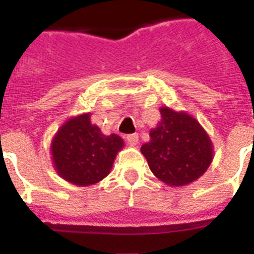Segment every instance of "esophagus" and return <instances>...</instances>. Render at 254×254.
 I'll return each mask as SVG.
<instances>
[{
  "instance_id": "esophagus-1",
  "label": "esophagus",
  "mask_w": 254,
  "mask_h": 254,
  "mask_svg": "<svg viewBox=\"0 0 254 254\" xmlns=\"http://www.w3.org/2000/svg\"><path fill=\"white\" fill-rule=\"evenodd\" d=\"M127 139L131 146H135V145L138 143V134H137V133H134V134H127Z\"/></svg>"
}]
</instances>
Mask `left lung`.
Masks as SVG:
<instances>
[{"mask_svg":"<svg viewBox=\"0 0 254 254\" xmlns=\"http://www.w3.org/2000/svg\"><path fill=\"white\" fill-rule=\"evenodd\" d=\"M161 121L141 146L151 173L170 186H186L205 173L213 158L211 138L186 112L161 108Z\"/></svg>","mask_w":254,"mask_h":254,"instance_id":"obj_1","label":"left lung"}]
</instances>
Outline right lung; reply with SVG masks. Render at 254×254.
Wrapping results in <instances>:
<instances>
[{
    "label": "right lung",
    "instance_id": "1",
    "mask_svg": "<svg viewBox=\"0 0 254 254\" xmlns=\"http://www.w3.org/2000/svg\"><path fill=\"white\" fill-rule=\"evenodd\" d=\"M89 117L91 113H84L65 121L51 142L57 173L76 186H91L104 179L124 146L121 137L103 134Z\"/></svg>",
    "mask_w": 254,
    "mask_h": 254
}]
</instances>
